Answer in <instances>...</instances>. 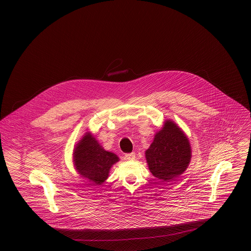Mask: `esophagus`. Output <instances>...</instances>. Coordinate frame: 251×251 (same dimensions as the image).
I'll return each mask as SVG.
<instances>
[{"label":"esophagus","instance_id":"1","mask_svg":"<svg viewBox=\"0 0 251 251\" xmlns=\"http://www.w3.org/2000/svg\"><path fill=\"white\" fill-rule=\"evenodd\" d=\"M125 158H126L127 160H129V161H132V160L135 159V153H134V152L127 153V154H125Z\"/></svg>","mask_w":251,"mask_h":251}]
</instances>
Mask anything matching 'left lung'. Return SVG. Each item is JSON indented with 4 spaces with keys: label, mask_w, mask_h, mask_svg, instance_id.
<instances>
[{
    "label": "left lung",
    "mask_w": 251,
    "mask_h": 251,
    "mask_svg": "<svg viewBox=\"0 0 251 251\" xmlns=\"http://www.w3.org/2000/svg\"><path fill=\"white\" fill-rule=\"evenodd\" d=\"M152 175L163 180L175 179L187 168L191 159L189 140L179 127L167 120L146 151Z\"/></svg>",
    "instance_id": "obj_1"
}]
</instances>
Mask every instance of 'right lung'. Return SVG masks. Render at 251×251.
Returning a JSON list of instances; mask_svg holds the SVG:
<instances>
[{
    "mask_svg": "<svg viewBox=\"0 0 251 251\" xmlns=\"http://www.w3.org/2000/svg\"><path fill=\"white\" fill-rule=\"evenodd\" d=\"M73 157L78 172L94 185L107 179L110 168L119 161L118 156L104 151L90 134L84 135L78 144Z\"/></svg>",
    "mask_w": 251,
    "mask_h": 251,
    "instance_id": "obj_1",
    "label": "right lung"
}]
</instances>
